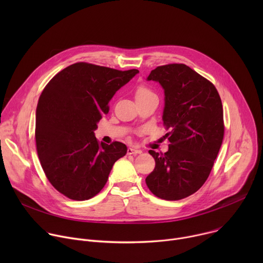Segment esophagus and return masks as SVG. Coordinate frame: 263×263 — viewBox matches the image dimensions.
<instances>
[{"label":"esophagus","instance_id":"1","mask_svg":"<svg viewBox=\"0 0 263 263\" xmlns=\"http://www.w3.org/2000/svg\"><path fill=\"white\" fill-rule=\"evenodd\" d=\"M127 153H128V155H136V154L141 153V149H138V148H135V147H128Z\"/></svg>","mask_w":263,"mask_h":263}]
</instances>
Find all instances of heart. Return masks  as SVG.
<instances>
[{
  "instance_id": "heart-1",
  "label": "heart",
  "mask_w": 263,
  "mask_h": 263,
  "mask_svg": "<svg viewBox=\"0 0 263 263\" xmlns=\"http://www.w3.org/2000/svg\"><path fill=\"white\" fill-rule=\"evenodd\" d=\"M149 96H155V95L145 86H140L136 90V99L145 98V97H149Z\"/></svg>"
}]
</instances>
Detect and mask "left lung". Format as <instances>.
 <instances>
[{
    "label": "left lung",
    "mask_w": 263,
    "mask_h": 263,
    "mask_svg": "<svg viewBox=\"0 0 263 263\" xmlns=\"http://www.w3.org/2000/svg\"><path fill=\"white\" fill-rule=\"evenodd\" d=\"M164 90L162 121L168 151L148 153L155 168L145 178L156 197L177 201L199 191L207 180L223 138V115L214 85L182 63L157 66L146 78Z\"/></svg>",
    "instance_id": "8db88e82"
}]
</instances>
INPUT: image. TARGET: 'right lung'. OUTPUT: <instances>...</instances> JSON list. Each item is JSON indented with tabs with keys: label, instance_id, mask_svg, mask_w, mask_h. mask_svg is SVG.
<instances>
[{
	"label": "right lung",
	"instance_id": "obj_1",
	"mask_svg": "<svg viewBox=\"0 0 263 263\" xmlns=\"http://www.w3.org/2000/svg\"><path fill=\"white\" fill-rule=\"evenodd\" d=\"M137 72L77 62L43 90L36 108L37 154L50 183L68 199L98 195L116 161L126 155V144L100 143L95 130L112 97Z\"/></svg>",
	"mask_w": 263,
	"mask_h": 263
}]
</instances>
